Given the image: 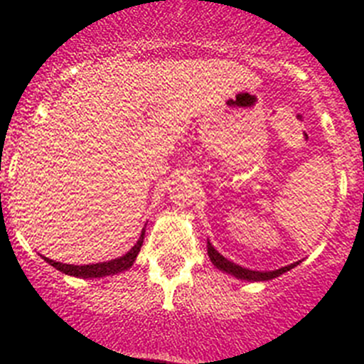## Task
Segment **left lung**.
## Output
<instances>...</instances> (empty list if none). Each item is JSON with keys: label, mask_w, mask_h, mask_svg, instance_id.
Masks as SVG:
<instances>
[{"label": "left lung", "mask_w": 364, "mask_h": 364, "mask_svg": "<svg viewBox=\"0 0 364 364\" xmlns=\"http://www.w3.org/2000/svg\"><path fill=\"white\" fill-rule=\"evenodd\" d=\"M208 255H210L211 262H213L218 269L231 273V275H235L237 279H242V281H269V279H275L279 277V275H282L284 272H290V269L295 266V264L284 266V268L275 269V272H253V269H246L239 264H233L231 260L224 259V257H222L210 242H208Z\"/></svg>", "instance_id": "obj_1"}]
</instances>
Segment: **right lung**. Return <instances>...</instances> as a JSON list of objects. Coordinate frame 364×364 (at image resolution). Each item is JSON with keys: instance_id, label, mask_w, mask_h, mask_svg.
Here are the masks:
<instances>
[{"instance_id": "right-lung-1", "label": "right lung", "mask_w": 364, "mask_h": 364, "mask_svg": "<svg viewBox=\"0 0 364 364\" xmlns=\"http://www.w3.org/2000/svg\"><path fill=\"white\" fill-rule=\"evenodd\" d=\"M144 235L146 230L142 231L138 242L131 247L129 252L125 253L124 257H118V259L107 260V262H98V264H83V266H74V264H63V262H56V260H50L45 257V260L49 262L50 266H54L56 269H60L65 275H73V277H82V279H96V277H105V275H114V273H120L124 269L131 268L136 259L140 247L144 242Z\"/></svg>"}]
</instances>
